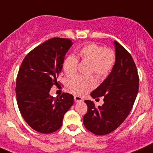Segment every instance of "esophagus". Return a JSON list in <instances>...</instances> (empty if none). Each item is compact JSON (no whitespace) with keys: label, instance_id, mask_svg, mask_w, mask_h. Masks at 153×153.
Masks as SVG:
<instances>
[{"label":"esophagus","instance_id":"obj_1","mask_svg":"<svg viewBox=\"0 0 153 153\" xmlns=\"http://www.w3.org/2000/svg\"><path fill=\"white\" fill-rule=\"evenodd\" d=\"M74 101H75L76 103H79V102H82L83 101V99L80 96H74Z\"/></svg>","mask_w":153,"mask_h":153}]
</instances>
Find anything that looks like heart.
Returning a JSON list of instances; mask_svg holds the SVG:
<instances>
[{
	"label": "heart",
	"instance_id": "1",
	"mask_svg": "<svg viewBox=\"0 0 153 153\" xmlns=\"http://www.w3.org/2000/svg\"><path fill=\"white\" fill-rule=\"evenodd\" d=\"M79 56L82 60L91 62V72H94L98 76L107 75L113 69L116 62L113 51L105 49L102 46L96 43H88L79 51ZM63 70L68 76L74 75L78 67V59L74 55H69L63 62ZM96 85L92 76H76L68 82V87L76 94H85L92 89Z\"/></svg>",
	"mask_w": 153,
	"mask_h": 153
}]
</instances>
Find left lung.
I'll return each instance as SVG.
<instances>
[{
  "mask_svg": "<svg viewBox=\"0 0 153 153\" xmlns=\"http://www.w3.org/2000/svg\"><path fill=\"white\" fill-rule=\"evenodd\" d=\"M116 62L108 76L91 93L92 98L104 96V104L95 107L85 100L88 111L83 117L86 129L97 135H105L119 127L133 107L139 88V76L129 52L113 42Z\"/></svg>",
  "mask_w": 153,
  "mask_h": 153,
  "instance_id": "1",
  "label": "left lung"
}]
</instances>
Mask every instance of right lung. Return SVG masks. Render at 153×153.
<instances>
[{"mask_svg":"<svg viewBox=\"0 0 153 153\" xmlns=\"http://www.w3.org/2000/svg\"><path fill=\"white\" fill-rule=\"evenodd\" d=\"M73 45L69 39H49L30 51L19 70L16 84L17 104L25 121L36 131L50 134L59 130L65 113L74 104V96L49 94L58 83L65 55Z\"/></svg>","mask_w":153,"mask_h":153,"instance_id":"1","label":"right lung"}]
</instances>
